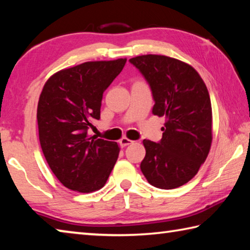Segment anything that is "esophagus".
Instances as JSON below:
<instances>
[{
	"instance_id": "obj_1",
	"label": "esophagus",
	"mask_w": 250,
	"mask_h": 250,
	"mask_svg": "<svg viewBox=\"0 0 250 250\" xmlns=\"http://www.w3.org/2000/svg\"><path fill=\"white\" fill-rule=\"evenodd\" d=\"M132 143H134V141L130 140V139H128V138H122V139L120 140L121 147H125V146H128V145L132 144Z\"/></svg>"
}]
</instances>
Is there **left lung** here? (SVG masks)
Listing matches in <instances>:
<instances>
[{"label": "left lung", "instance_id": "left-lung-1", "mask_svg": "<svg viewBox=\"0 0 250 250\" xmlns=\"http://www.w3.org/2000/svg\"><path fill=\"white\" fill-rule=\"evenodd\" d=\"M151 86L153 113L166 118L160 143L143 140L145 178L160 189L191 180L207 160L212 143L210 95L201 76L177 59L145 54L130 59Z\"/></svg>", "mask_w": 250, "mask_h": 250}]
</instances>
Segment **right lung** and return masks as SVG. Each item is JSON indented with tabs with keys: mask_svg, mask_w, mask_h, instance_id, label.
<instances>
[{
	"mask_svg": "<svg viewBox=\"0 0 250 250\" xmlns=\"http://www.w3.org/2000/svg\"><path fill=\"white\" fill-rule=\"evenodd\" d=\"M125 62L89 61L61 70L40 94L37 121L43 155L59 181L74 191L103 188L117 162L119 145L87 131L101 118L103 94Z\"/></svg>",
	"mask_w": 250,
	"mask_h": 250,
	"instance_id": "obj_1",
	"label": "right lung"
}]
</instances>
